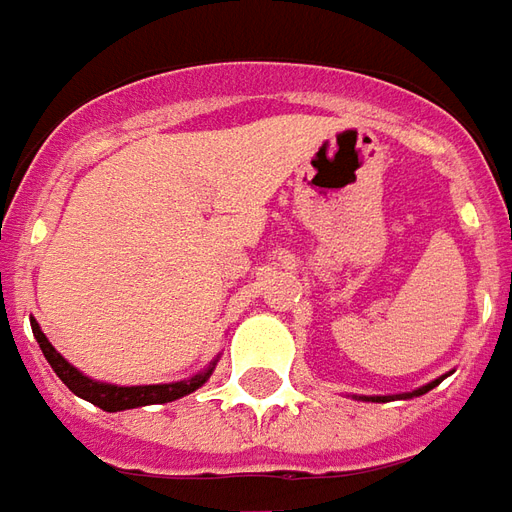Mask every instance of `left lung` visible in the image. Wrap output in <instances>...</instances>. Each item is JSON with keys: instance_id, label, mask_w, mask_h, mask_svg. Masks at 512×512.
I'll return each instance as SVG.
<instances>
[{"instance_id": "obj_1", "label": "left lung", "mask_w": 512, "mask_h": 512, "mask_svg": "<svg viewBox=\"0 0 512 512\" xmlns=\"http://www.w3.org/2000/svg\"><path fill=\"white\" fill-rule=\"evenodd\" d=\"M447 378V375H441V378L430 380V383H424V386H419V389L413 391H405V394H391V397H366V394H361V397H355V400H364V402H389V400H411V397H422V394H427L430 389H436L441 380Z\"/></svg>"}]
</instances>
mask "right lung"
I'll return each instance as SVG.
<instances>
[{"instance_id": "right-lung-1", "label": "right lung", "mask_w": 512, "mask_h": 512, "mask_svg": "<svg viewBox=\"0 0 512 512\" xmlns=\"http://www.w3.org/2000/svg\"><path fill=\"white\" fill-rule=\"evenodd\" d=\"M32 322V333H35V342L41 344L43 355L46 361L57 372V378L63 380L68 389L74 391L76 397L82 400L93 402L96 408L107 413H118V411H129V408H143V405H165V402L181 400L187 397L195 389H201L206 380L212 378L217 366V355L212 364L201 369L198 375H192L187 380H176V383H154V386H118V383H104V380H93L88 378L85 372H79L74 364H68L63 355L57 353L52 347V342L46 339V333L41 331V325L35 320Z\"/></svg>"}]
</instances>
